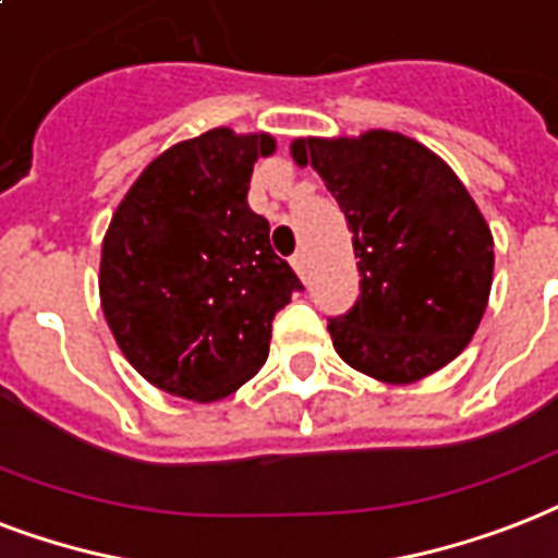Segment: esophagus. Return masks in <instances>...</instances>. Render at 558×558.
Instances as JSON below:
<instances>
[{"label": "esophagus", "mask_w": 558, "mask_h": 558, "mask_svg": "<svg viewBox=\"0 0 558 558\" xmlns=\"http://www.w3.org/2000/svg\"><path fill=\"white\" fill-rule=\"evenodd\" d=\"M291 265H293V270H296V274H305V253H302V250H300V253H293V256H291Z\"/></svg>", "instance_id": "1"}]
</instances>
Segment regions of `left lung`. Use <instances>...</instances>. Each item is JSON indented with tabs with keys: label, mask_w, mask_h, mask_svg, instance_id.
I'll return each instance as SVG.
<instances>
[{
	"label": "left lung",
	"mask_w": 558,
	"mask_h": 558,
	"mask_svg": "<svg viewBox=\"0 0 558 558\" xmlns=\"http://www.w3.org/2000/svg\"><path fill=\"white\" fill-rule=\"evenodd\" d=\"M347 215L361 296L328 317L338 355L357 373L410 384L454 361L477 331L495 244L472 194L425 145L390 131L296 140Z\"/></svg>",
	"instance_id": "1"
}]
</instances>
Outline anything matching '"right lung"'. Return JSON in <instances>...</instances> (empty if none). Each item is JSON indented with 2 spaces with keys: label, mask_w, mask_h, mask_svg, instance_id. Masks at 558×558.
<instances>
[{
  "label": "right lung",
  "mask_w": 558,
  "mask_h": 558,
  "mask_svg": "<svg viewBox=\"0 0 558 558\" xmlns=\"http://www.w3.org/2000/svg\"><path fill=\"white\" fill-rule=\"evenodd\" d=\"M267 133L215 128L180 142L133 183L101 247V308L124 357L154 387L218 401L265 366L274 317L302 291L250 209Z\"/></svg>",
  "instance_id": "right-lung-1"
}]
</instances>
